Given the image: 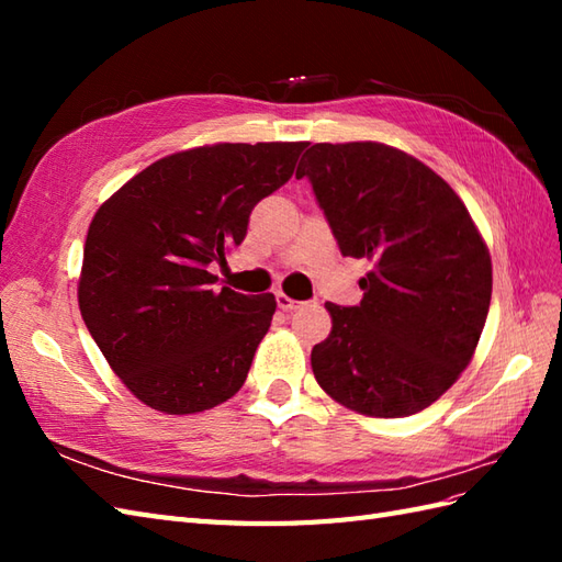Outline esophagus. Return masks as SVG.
<instances>
[{"label": "esophagus", "mask_w": 562, "mask_h": 562, "mask_svg": "<svg viewBox=\"0 0 562 562\" xmlns=\"http://www.w3.org/2000/svg\"><path fill=\"white\" fill-rule=\"evenodd\" d=\"M274 300H278V306L282 308V312H292V308L300 306V302H294L292 296H288L284 292H278V294H274Z\"/></svg>", "instance_id": "34e87169"}]
</instances>
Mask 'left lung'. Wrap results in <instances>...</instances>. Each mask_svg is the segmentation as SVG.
<instances>
[{
    "mask_svg": "<svg viewBox=\"0 0 562 562\" xmlns=\"http://www.w3.org/2000/svg\"><path fill=\"white\" fill-rule=\"evenodd\" d=\"M308 178L342 256L367 258L357 306L326 304L330 336L314 376L372 417L425 411L471 362L493 294L491 254L461 198L411 154L379 142H321Z\"/></svg>",
    "mask_w": 562,
    "mask_h": 562,
    "instance_id": "8db88e82",
    "label": "left lung"
}]
</instances>
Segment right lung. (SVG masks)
Here are the masks:
<instances>
[{
  "label": "right lung",
  "mask_w": 562,
  "mask_h": 562,
  "mask_svg": "<svg viewBox=\"0 0 562 562\" xmlns=\"http://www.w3.org/2000/svg\"><path fill=\"white\" fill-rule=\"evenodd\" d=\"M306 142L212 145L171 154L93 214L79 278L91 338L149 408L210 411L244 386L274 314L272 294L217 290L212 266L294 173Z\"/></svg>",
  "instance_id": "add662e5"
}]
</instances>
